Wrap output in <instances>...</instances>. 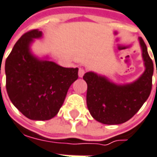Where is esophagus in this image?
I'll return each mask as SVG.
<instances>
[{
  "mask_svg": "<svg viewBox=\"0 0 157 157\" xmlns=\"http://www.w3.org/2000/svg\"><path fill=\"white\" fill-rule=\"evenodd\" d=\"M84 74H85V70H84L82 68H79V71H78V75L79 77H82L84 75Z\"/></svg>",
  "mask_w": 157,
  "mask_h": 157,
  "instance_id": "1",
  "label": "esophagus"
}]
</instances>
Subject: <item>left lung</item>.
Wrapping results in <instances>:
<instances>
[{
  "instance_id": "left-lung-1",
  "label": "left lung",
  "mask_w": 157,
  "mask_h": 157,
  "mask_svg": "<svg viewBox=\"0 0 157 157\" xmlns=\"http://www.w3.org/2000/svg\"><path fill=\"white\" fill-rule=\"evenodd\" d=\"M139 42L145 70L135 82L116 84L91 71L83 75L88 85L87 106L90 115L97 122L109 125L127 122L149 98L152 89L154 66L145 42L142 38H139Z\"/></svg>"
}]
</instances>
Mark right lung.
Segmentation results:
<instances>
[{
    "label": "right lung",
    "instance_id": "1",
    "mask_svg": "<svg viewBox=\"0 0 157 157\" xmlns=\"http://www.w3.org/2000/svg\"><path fill=\"white\" fill-rule=\"evenodd\" d=\"M41 36L38 29L27 32L14 44L5 62L9 99L26 117L35 121L56 116L69 87L78 78V68H63L32 54V42Z\"/></svg>",
    "mask_w": 157,
    "mask_h": 157
}]
</instances>
